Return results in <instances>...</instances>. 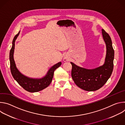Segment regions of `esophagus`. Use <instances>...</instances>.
Returning <instances> with one entry per match:
<instances>
[{
    "label": "esophagus",
    "mask_w": 125,
    "mask_h": 125,
    "mask_svg": "<svg viewBox=\"0 0 125 125\" xmlns=\"http://www.w3.org/2000/svg\"><path fill=\"white\" fill-rule=\"evenodd\" d=\"M63 60H64V61H65V62H66V61H67L68 60V58L66 57H64V58H63Z\"/></svg>",
    "instance_id": "obj_1"
}]
</instances>
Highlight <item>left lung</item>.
<instances>
[{"mask_svg":"<svg viewBox=\"0 0 125 125\" xmlns=\"http://www.w3.org/2000/svg\"><path fill=\"white\" fill-rule=\"evenodd\" d=\"M103 39L106 45V56L104 64L94 69L88 70L80 67L72 62L71 75L76 84L86 91H95L103 86L113 72L114 50L110 37L102 30Z\"/></svg>","mask_w":125,"mask_h":125,"instance_id":"8db88e82","label":"left lung"}]
</instances>
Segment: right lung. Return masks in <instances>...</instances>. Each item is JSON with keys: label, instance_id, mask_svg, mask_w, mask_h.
<instances>
[{"label": "right lung", "instance_id": "1", "mask_svg": "<svg viewBox=\"0 0 125 125\" xmlns=\"http://www.w3.org/2000/svg\"><path fill=\"white\" fill-rule=\"evenodd\" d=\"M19 33L20 31L14 37L12 42V48L10 51L9 59L12 75L17 83L26 91L30 93L40 92L47 87L50 84L53 75H54V71L61 65V62H59L53 66L49 70L46 75L44 78L41 79H31L22 75L17 69L13 58L15 42L17 38L19 35Z\"/></svg>", "mask_w": 125, "mask_h": 125}]
</instances>
